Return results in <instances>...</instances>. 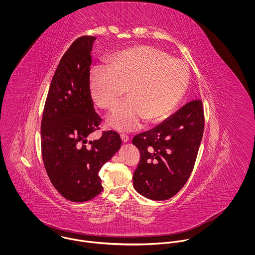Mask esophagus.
I'll use <instances>...</instances> for the list:
<instances>
[{
	"label": "esophagus",
	"instance_id": "esophagus-1",
	"mask_svg": "<svg viewBox=\"0 0 255 255\" xmlns=\"http://www.w3.org/2000/svg\"><path fill=\"white\" fill-rule=\"evenodd\" d=\"M121 138H122V141H123L124 143H127V142L129 141V137H128V135H126V134H122V135H121Z\"/></svg>",
	"mask_w": 255,
	"mask_h": 255
}]
</instances>
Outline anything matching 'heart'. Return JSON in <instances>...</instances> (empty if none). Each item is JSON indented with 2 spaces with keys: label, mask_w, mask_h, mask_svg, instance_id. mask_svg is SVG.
<instances>
[{
  "label": "heart",
  "mask_w": 255,
  "mask_h": 255,
  "mask_svg": "<svg viewBox=\"0 0 255 255\" xmlns=\"http://www.w3.org/2000/svg\"><path fill=\"white\" fill-rule=\"evenodd\" d=\"M95 67L89 78L90 95L102 109H112L127 91L129 97L107 118L110 128L137 129L143 120L158 123L178 107L185 93L189 71L182 60L148 45L127 48Z\"/></svg>",
  "instance_id": "1"
}]
</instances>
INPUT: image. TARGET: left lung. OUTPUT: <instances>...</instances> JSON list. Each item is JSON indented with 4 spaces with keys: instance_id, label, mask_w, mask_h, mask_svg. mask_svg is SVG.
I'll return each mask as SVG.
<instances>
[{
    "instance_id": "left-lung-1",
    "label": "left lung",
    "mask_w": 255,
    "mask_h": 255,
    "mask_svg": "<svg viewBox=\"0 0 255 255\" xmlns=\"http://www.w3.org/2000/svg\"><path fill=\"white\" fill-rule=\"evenodd\" d=\"M201 100L182 106L157 127L135 135L140 161L132 180L135 190L152 200H167L187 182L203 135Z\"/></svg>"
}]
</instances>
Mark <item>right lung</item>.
Returning a JSON list of instances; mask_svg holds the SVG:
<instances>
[{
	"label": "right lung",
	"mask_w": 255,
	"mask_h": 255,
	"mask_svg": "<svg viewBox=\"0 0 255 255\" xmlns=\"http://www.w3.org/2000/svg\"><path fill=\"white\" fill-rule=\"evenodd\" d=\"M96 37L77 38L61 59L47 95L41 122V150L54 187L68 200L84 202L102 189L98 173L119 151L116 131L88 141L101 118L89 90L91 52Z\"/></svg>",
	"instance_id": "right-lung-1"
}]
</instances>
